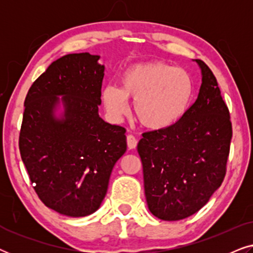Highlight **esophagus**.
I'll list each match as a JSON object with an SVG mask.
<instances>
[{
    "instance_id": "esophagus-1",
    "label": "esophagus",
    "mask_w": 253,
    "mask_h": 253,
    "mask_svg": "<svg viewBox=\"0 0 253 253\" xmlns=\"http://www.w3.org/2000/svg\"><path fill=\"white\" fill-rule=\"evenodd\" d=\"M137 138L133 136V134H127L126 136V144H127V147H129V150H133V148H136L137 146Z\"/></svg>"
}]
</instances>
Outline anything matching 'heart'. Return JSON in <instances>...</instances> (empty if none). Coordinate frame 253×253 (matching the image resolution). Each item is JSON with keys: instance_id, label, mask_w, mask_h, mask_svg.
Instances as JSON below:
<instances>
[{"instance_id": "b5f03b06", "label": "heart", "mask_w": 253, "mask_h": 253, "mask_svg": "<svg viewBox=\"0 0 253 253\" xmlns=\"http://www.w3.org/2000/svg\"><path fill=\"white\" fill-rule=\"evenodd\" d=\"M121 87L107 85L101 98L110 119L120 122L129 112L148 130H165L182 120L191 106L193 81L188 71L160 61L131 65L121 75Z\"/></svg>"}]
</instances>
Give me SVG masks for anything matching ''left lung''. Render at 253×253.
<instances>
[{
    "label": "left lung",
    "mask_w": 253,
    "mask_h": 253,
    "mask_svg": "<svg viewBox=\"0 0 253 253\" xmlns=\"http://www.w3.org/2000/svg\"><path fill=\"white\" fill-rule=\"evenodd\" d=\"M202 85L182 120L143 133L137 150L143 164L150 212L158 219H185L205 206L220 188L233 136L229 110L216 78L202 60Z\"/></svg>",
    "instance_id": "obj_1"
}]
</instances>
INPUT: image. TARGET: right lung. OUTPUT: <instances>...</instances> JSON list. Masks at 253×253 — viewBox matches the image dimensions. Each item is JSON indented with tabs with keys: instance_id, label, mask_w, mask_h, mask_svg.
Segmentation results:
<instances>
[{
	"instance_id": "right-lung-1",
	"label": "right lung",
	"mask_w": 253,
	"mask_h": 253,
	"mask_svg": "<svg viewBox=\"0 0 253 253\" xmlns=\"http://www.w3.org/2000/svg\"><path fill=\"white\" fill-rule=\"evenodd\" d=\"M99 55L68 54L33 83L24 102L19 151L44 205L71 217L99 210L126 153V129L99 115L105 65Z\"/></svg>"
}]
</instances>
